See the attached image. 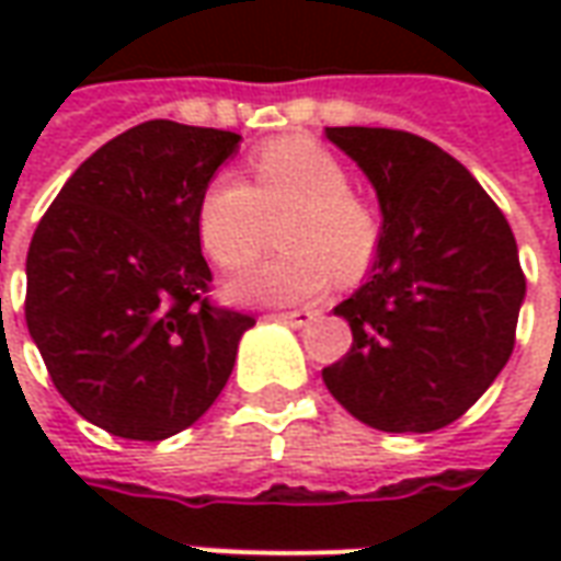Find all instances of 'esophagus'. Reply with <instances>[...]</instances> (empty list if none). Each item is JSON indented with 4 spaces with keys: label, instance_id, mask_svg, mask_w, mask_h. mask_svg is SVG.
<instances>
[{
    "label": "esophagus",
    "instance_id": "obj_1",
    "mask_svg": "<svg viewBox=\"0 0 561 561\" xmlns=\"http://www.w3.org/2000/svg\"><path fill=\"white\" fill-rule=\"evenodd\" d=\"M273 321H282V324H288V328H306V324H312V321H316V312H309V309L279 312V316H273Z\"/></svg>",
    "mask_w": 561,
    "mask_h": 561
}]
</instances>
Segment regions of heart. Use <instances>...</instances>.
<instances>
[{
  "mask_svg": "<svg viewBox=\"0 0 561 561\" xmlns=\"http://www.w3.org/2000/svg\"><path fill=\"white\" fill-rule=\"evenodd\" d=\"M249 185L213 176L197 197L195 228L201 249L221 270H240L267 245L270 225L285 255L264 261L228 282L240 304H306L328 294L333 276L357 282L373 267L381 225L328 149L285 138L261 147L249 161Z\"/></svg>",
  "mask_w": 561,
  "mask_h": 561,
  "instance_id": "obj_1",
  "label": "heart"
}]
</instances>
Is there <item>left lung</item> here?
<instances>
[{"label": "left lung", "mask_w": 561, "mask_h": 561, "mask_svg": "<svg viewBox=\"0 0 561 561\" xmlns=\"http://www.w3.org/2000/svg\"><path fill=\"white\" fill-rule=\"evenodd\" d=\"M324 135L357 161L381 207L373 273L333 309L352 328V348L324 366V385L373 430H442L481 400L514 352L526 297L517 240L442 147L397 128Z\"/></svg>", "instance_id": "obj_1"}]
</instances>
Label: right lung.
Masks as SVG:
<instances>
[{
	"label": "right lung",
	"instance_id": "add662e5",
	"mask_svg": "<svg viewBox=\"0 0 561 561\" xmlns=\"http://www.w3.org/2000/svg\"><path fill=\"white\" fill-rule=\"evenodd\" d=\"M240 135L149 119L95 149L32 233L26 328L62 400L119 438L207 412L252 316L207 300L197 197Z\"/></svg>",
	"mask_w": 561,
	"mask_h": 561
}]
</instances>
